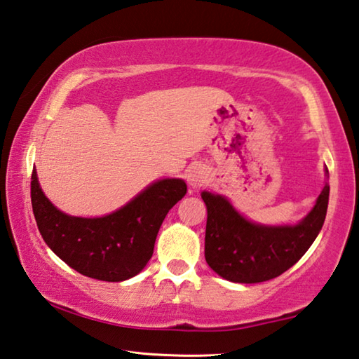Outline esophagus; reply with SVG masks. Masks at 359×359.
Masks as SVG:
<instances>
[{"instance_id":"esophagus-1","label":"esophagus","mask_w":359,"mask_h":359,"mask_svg":"<svg viewBox=\"0 0 359 359\" xmlns=\"http://www.w3.org/2000/svg\"><path fill=\"white\" fill-rule=\"evenodd\" d=\"M186 178H187V183L196 189V187H202L206 181H208V173H206L205 168L202 167H191L187 170Z\"/></svg>"}]
</instances>
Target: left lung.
<instances>
[{"label": "left lung", "instance_id": "left-lung-1", "mask_svg": "<svg viewBox=\"0 0 359 359\" xmlns=\"http://www.w3.org/2000/svg\"><path fill=\"white\" fill-rule=\"evenodd\" d=\"M202 198L208 210L206 263L224 279L257 284L285 273L316 241L328 210L330 186L325 184L316 206L303 221L280 227L252 224L222 196L202 192Z\"/></svg>", "mask_w": 359, "mask_h": 359}]
</instances>
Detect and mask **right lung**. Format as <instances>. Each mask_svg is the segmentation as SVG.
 I'll use <instances>...</instances> for the list:
<instances>
[{
	"label": "right lung",
	"instance_id": "right-lung-1",
	"mask_svg": "<svg viewBox=\"0 0 359 359\" xmlns=\"http://www.w3.org/2000/svg\"><path fill=\"white\" fill-rule=\"evenodd\" d=\"M183 180L156 181L104 217H74L50 203L31 175V205L43 241L80 274L105 282L134 278L147 266L167 212L186 196Z\"/></svg>",
	"mask_w": 359,
	"mask_h": 359
}]
</instances>
